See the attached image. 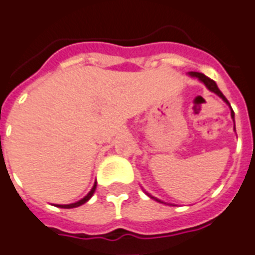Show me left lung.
Listing matches in <instances>:
<instances>
[{
	"mask_svg": "<svg viewBox=\"0 0 255 255\" xmlns=\"http://www.w3.org/2000/svg\"><path fill=\"white\" fill-rule=\"evenodd\" d=\"M189 75H191V76H193V77H197L199 80L203 81V83H204V84H205V87H207V88H208L209 91H212V92H215L216 95H219L220 97H221V99H223L224 101H225V103H227L228 105H229V107H231V104H229V101H228V100H227V97H225V96H224L223 93H221V91H220V89L217 88V85H216L215 81L211 80L209 77H207V76H205V75H203V73H200V72H189ZM232 117L234 118L233 109H232ZM158 201H159V200H158Z\"/></svg>",
	"mask_w": 255,
	"mask_h": 255,
	"instance_id": "8db88e82",
	"label": "left lung"
}]
</instances>
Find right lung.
<instances>
[{"label": "right lung", "mask_w": 255, "mask_h": 255, "mask_svg": "<svg viewBox=\"0 0 255 255\" xmlns=\"http://www.w3.org/2000/svg\"><path fill=\"white\" fill-rule=\"evenodd\" d=\"M95 191H96V183H95V185H93V188L91 189V191H89V193L88 195H87V196L84 197V199H81V200H79L77 201V203H73V204H67V205H56V207H60V208H76V207H80V205H83L84 204V203H87V201L89 200V199H91V197L93 196V193H95Z\"/></svg>", "instance_id": "add662e5"}]
</instances>
